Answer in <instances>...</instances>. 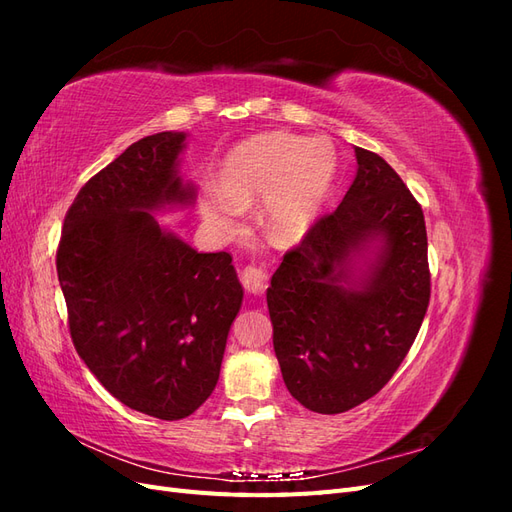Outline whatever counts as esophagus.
<instances>
[{
    "label": "esophagus",
    "mask_w": 512,
    "mask_h": 512,
    "mask_svg": "<svg viewBox=\"0 0 512 512\" xmlns=\"http://www.w3.org/2000/svg\"><path fill=\"white\" fill-rule=\"evenodd\" d=\"M241 282L247 292L254 294V297H262L269 288V273L260 265H247L241 271Z\"/></svg>",
    "instance_id": "34e87169"
}]
</instances>
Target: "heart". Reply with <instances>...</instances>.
<instances>
[{
    "label": "heart",
    "mask_w": 512,
    "mask_h": 512,
    "mask_svg": "<svg viewBox=\"0 0 512 512\" xmlns=\"http://www.w3.org/2000/svg\"><path fill=\"white\" fill-rule=\"evenodd\" d=\"M337 177L329 138L269 132L247 138L228 153L222 183L200 196V215L220 235H237L247 207L262 200L260 222L275 243H297L312 232Z\"/></svg>",
    "instance_id": "obj_1"
}]
</instances>
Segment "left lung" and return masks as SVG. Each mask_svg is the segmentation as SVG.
<instances>
[{
  "label": "left lung",
  "instance_id": "obj_1",
  "mask_svg": "<svg viewBox=\"0 0 512 512\" xmlns=\"http://www.w3.org/2000/svg\"><path fill=\"white\" fill-rule=\"evenodd\" d=\"M354 156L342 205L284 256L267 290L286 389L318 414L359 406L391 380L431 292L421 205L378 153Z\"/></svg>",
  "mask_w": 512,
  "mask_h": 512
}]
</instances>
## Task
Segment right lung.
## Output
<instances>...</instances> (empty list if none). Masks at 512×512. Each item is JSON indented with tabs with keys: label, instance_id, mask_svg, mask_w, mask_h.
Segmentation results:
<instances>
[{
	"label": "right lung",
	"instance_id": "add662e5",
	"mask_svg": "<svg viewBox=\"0 0 512 512\" xmlns=\"http://www.w3.org/2000/svg\"><path fill=\"white\" fill-rule=\"evenodd\" d=\"M185 138L145 136L91 177L57 250L76 352L121 404L162 421L213 393L243 303L228 252H196L156 218L194 203L179 173Z\"/></svg>",
	"mask_w": 512,
	"mask_h": 512
}]
</instances>
